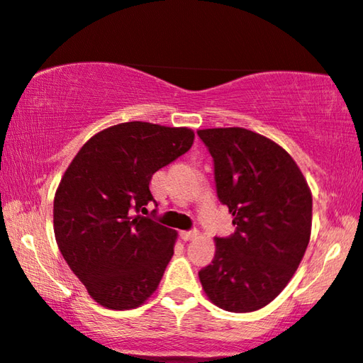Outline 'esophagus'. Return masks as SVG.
<instances>
[{
  "label": "esophagus",
  "instance_id": "obj_1",
  "mask_svg": "<svg viewBox=\"0 0 363 363\" xmlns=\"http://www.w3.org/2000/svg\"><path fill=\"white\" fill-rule=\"evenodd\" d=\"M179 235H181L182 240H186V242H187V240H192V239L197 238V230H182Z\"/></svg>",
  "mask_w": 363,
  "mask_h": 363
}]
</instances>
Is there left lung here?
<instances>
[{"label":"left lung","mask_w":363,"mask_h":363,"mask_svg":"<svg viewBox=\"0 0 363 363\" xmlns=\"http://www.w3.org/2000/svg\"><path fill=\"white\" fill-rule=\"evenodd\" d=\"M214 161L217 197L235 232L216 238L199 279L212 303L254 312L272 302L296 274L311 240L312 194L286 149L244 128L199 129Z\"/></svg>","instance_id":"1"}]
</instances>
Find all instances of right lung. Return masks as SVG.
<instances>
[{
  "label": "right lung",
  "instance_id": "add662e5",
  "mask_svg": "<svg viewBox=\"0 0 363 363\" xmlns=\"http://www.w3.org/2000/svg\"><path fill=\"white\" fill-rule=\"evenodd\" d=\"M192 143L189 128L131 121L94 134L67 166L52 209L56 242L99 306L129 311L156 292L177 232L139 212L156 202L152 174Z\"/></svg>",
  "mask_w": 363,
  "mask_h": 363
}]
</instances>
